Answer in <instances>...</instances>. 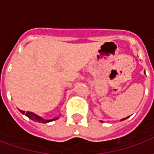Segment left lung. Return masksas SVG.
Wrapping results in <instances>:
<instances>
[{
    "mask_svg": "<svg viewBox=\"0 0 154 154\" xmlns=\"http://www.w3.org/2000/svg\"><path fill=\"white\" fill-rule=\"evenodd\" d=\"M127 118H128V117H126V118H125V119H122V120H124V119H127ZM101 122H102V121H101Z\"/></svg>",
    "mask_w": 154,
    "mask_h": 154,
    "instance_id": "obj_1",
    "label": "left lung"
}]
</instances>
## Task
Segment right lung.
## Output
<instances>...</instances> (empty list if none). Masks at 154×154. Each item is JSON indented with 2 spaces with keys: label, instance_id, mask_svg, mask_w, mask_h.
I'll return each mask as SVG.
<instances>
[{
  "label": "right lung",
  "instance_id": "obj_1",
  "mask_svg": "<svg viewBox=\"0 0 154 154\" xmlns=\"http://www.w3.org/2000/svg\"><path fill=\"white\" fill-rule=\"evenodd\" d=\"M20 111L21 112L23 115H25V116L29 117V119H31L32 120H34L35 122H38V123H48V122H51V121H54V120H56L59 117H56V118H54V119H44V118H42L40 116H37L36 114H34L33 112H29V111H27V112H25V111H23V110H20Z\"/></svg>",
  "mask_w": 154,
  "mask_h": 154
}]
</instances>
